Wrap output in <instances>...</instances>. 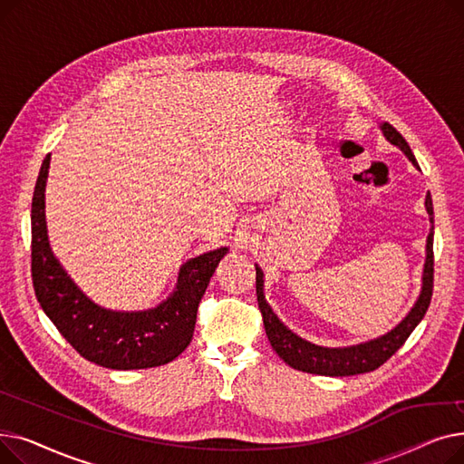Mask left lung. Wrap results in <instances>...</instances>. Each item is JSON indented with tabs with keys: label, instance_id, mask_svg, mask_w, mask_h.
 Returning <instances> with one entry per match:
<instances>
[{
	"label": "left lung",
	"instance_id": "8db88e82",
	"mask_svg": "<svg viewBox=\"0 0 464 464\" xmlns=\"http://www.w3.org/2000/svg\"><path fill=\"white\" fill-rule=\"evenodd\" d=\"M383 137L401 149L406 158L418 167L416 158L408 146L406 139L392 126L383 121L380 126ZM425 208L429 212L430 224H434V212H432V199L430 193L425 198ZM434 226H430V233L427 237V257H425V269H423V285L421 294L411 306V310L406 314V318L389 333L369 340V343H361L355 346L346 348H325L312 344L308 340L297 336L294 331L287 329L278 315L273 312L269 303L265 301L263 295V271L256 265V294H257V304L263 315L265 333L269 336V343L273 350L284 359L291 369H297L310 374L320 376H353V374H364L376 371L380 364H383L389 357H392L411 334V331L418 327V324L423 320V315L430 304L432 297V275H434V254H432V233Z\"/></svg>",
	"mask_w": 464,
	"mask_h": 464
}]
</instances>
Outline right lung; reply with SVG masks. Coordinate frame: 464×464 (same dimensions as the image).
Segmentation results:
<instances>
[{
	"mask_svg": "<svg viewBox=\"0 0 464 464\" xmlns=\"http://www.w3.org/2000/svg\"><path fill=\"white\" fill-rule=\"evenodd\" d=\"M51 154L41 165L32 201V278L37 301L67 343L84 359L114 371L152 369L177 359L189 344L198 308L227 248L188 259L170 297L139 312L107 310L88 299L51 250L44 188Z\"/></svg>",
	"mask_w": 464,
	"mask_h": 464,
	"instance_id": "obj_1",
	"label": "right lung"
}]
</instances>
